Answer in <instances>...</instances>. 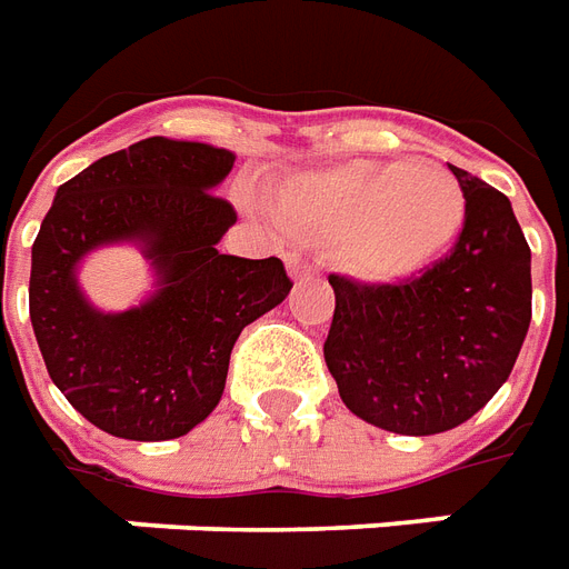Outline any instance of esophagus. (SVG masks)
I'll use <instances>...</instances> for the list:
<instances>
[{
	"mask_svg": "<svg viewBox=\"0 0 569 569\" xmlns=\"http://www.w3.org/2000/svg\"><path fill=\"white\" fill-rule=\"evenodd\" d=\"M286 268H289L292 280H307V277L316 274V268L310 266V262H303L301 256H289V259H286Z\"/></svg>",
	"mask_w": 569,
	"mask_h": 569,
	"instance_id": "esophagus-1",
	"label": "esophagus"
}]
</instances>
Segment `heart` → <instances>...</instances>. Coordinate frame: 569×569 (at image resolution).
Wrapping results in <instances>:
<instances>
[{
  "label": "heart",
  "instance_id": "b5f03b06",
  "mask_svg": "<svg viewBox=\"0 0 569 569\" xmlns=\"http://www.w3.org/2000/svg\"><path fill=\"white\" fill-rule=\"evenodd\" d=\"M283 227L342 241V259L370 283L432 266L466 223V190L439 160H346L295 176L274 193Z\"/></svg>",
  "mask_w": 569,
  "mask_h": 569
}]
</instances>
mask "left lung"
<instances>
[{"label": "left lung", "instance_id": "left-lung-1", "mask_svg": "<svg viewBox=\"0 0 569 569\" xmlns=\"http://www.w3.org/2000/svg\"><path fill=\"white\" fill-rule=\"evenodd\" d=\"M450 172L466 190V223L445 259L397 286L328 277L337 307L325 363L346 409L397 436L475 418L531 325V250L510 199L466 169Z\"/></svg>", "mask_w": 569, "mask_h": 569}]
</instances>
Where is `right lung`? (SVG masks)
<instances>
[{
	"label": "right lung",
	"instance_id": "obj_1",
	"mask_svg": "<svg viewBox=\"0 0 569 569\" xmlns=\"http://www.w3.org/2000/svg\"><path fill=\"white\" fill-rule=\"evenodd\" d=\"M236 163L208 142L149 137L64 181L32 244L29 319L64 400L116 439L169 441L217 409L238 333L283 301L277 256L217 250L236 208L211 190ZM133 243L156 289L119 315L79 289L81 259Z\"/></svg>",
	"mask_w": 569,
	"mask_h": 569
}]
</instances>
